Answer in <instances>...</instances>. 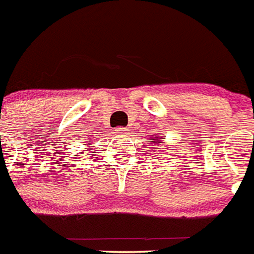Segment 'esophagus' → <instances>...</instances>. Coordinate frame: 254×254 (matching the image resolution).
<instances>
[{
    "label": "esophagus",
    "instance_id": "1",
    "mask_svg": "<svg viewBox=\"0 0 254 254\" xmlns=\"http://www.w3.org/2000/svg\"><path fill=\"white\" fill-rule=\"evenodd\" d=\"M114 131H116V133H120V134H122V133H125L126 128H125V127H117V128L114 129Z\"/></svg>",
    "mask_w": 254,
    "mask_h": 254
}]
</instances>
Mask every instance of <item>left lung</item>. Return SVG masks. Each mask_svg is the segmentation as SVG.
<instances>
[{
	"mask_svg": "<svg viewBox=\"0 0 254 254\" xmlns=\"http://www.w3.org/2000/svg\"><path fill=\"white\" fill-rule=\"evenodd\" d=\"M152 143H161V141H160V137H155L154 140L151 141Z\"/></svg>",
	"mask_w": 254,
	"mask_h": 254,
	"instance_id": "8db88e82",
	"label": "left lung"
}]
</instances>
